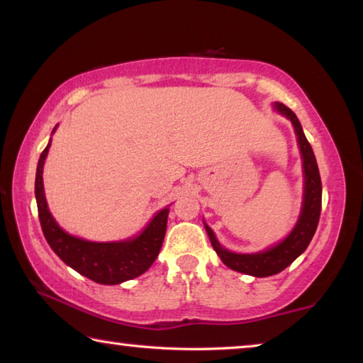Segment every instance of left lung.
I'll use <instances>...</instances> for the list:
<instances>
[{"mask_svg": "<svg viewBox=\"0 0 363 363\" xmlns=\"http://www.w3.org/2000/svg\"><path fill=\"white\" fill-rule=\"evenodd\" d=\"M274 108L279 113L285 115L288 120L293 123L294 133L298 136V144L301 155H303V168H304V200L303 208H301V214L294 229L290 232L285 240L274 245L267 250L261 251V253L253 255H238L232 253V251L220 247V243L216 240L213 230L205 224V229L210 242L213 245L214 251L220 257L227 267H230L237 272L253 275V277H269V275H275L286 269L290 264L296 259V257L304 253V250L309 247V243L314 237L317 230L318 219H320V210H322V181L320 173H318L317 160L314 155V150L306 139L303 128L298 116L294 115L290 108L284 106L281 102H275Z\"/></svg>", "mask_w": 363, "mask_h": 363, "instance_id": "left-lung-1", "label": "left lung"}]
</instances>
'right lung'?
<instances>
[{
    "label": "right lung",
    "mask_w": 363,
    "mask_h": 363,
    "mask_svg": "<svg viewBox=\"0 0 363 363\" xmlns=\"http://www.w3.org/2000/svg\"><path fill=\"white\" fill-rule=\"evenodd\" d=\"M49 145H51V140L40 155L35 179L40 224L49 247L67 266L75 269L78 274L96 284L118 285L121 281L139 277L152 266L162 250L169 208L167 206L160 210L149 225L131 240L97 243L70 235L60 229L48 210L45 187H43V164H45Z\"/></svg>",
    "instance_id": "right-lung-1"
}]
</instances>
